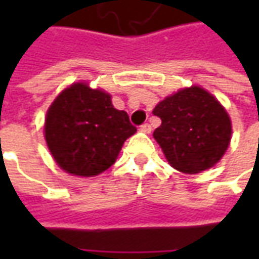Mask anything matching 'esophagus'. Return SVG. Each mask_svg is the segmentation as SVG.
Masks as SVG:
<instances>
[{
	"mask_svg": "<svg viewBox=\"0 0 259 259\" xmlns=\"http://www.w3.org/2000/svg\"><path fill=\"white\" fill-rule=\"evenodd\" d=\"M140 131H143L145 134H150L151 133V125L150 124H143L140 126Z\"/></svg>",
	"mask_w": 259,
	"mask_h": 259,
	"instance_id": "34e87169",
	"label": "esophagus"
}]
</instances>
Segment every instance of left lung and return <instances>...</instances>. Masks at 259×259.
Here are the masks:
<instances>
[{"label":"left lung","mask_w":259,"mask_h":259,"mask_svg":"<svg viewBox=\"0 0 259 259\" xmlns=\"http://www.w3.org/2000/svg\"><path fill=\"white\" fill-rule=\"evenodd\" d=\"M161 119L154 138L176 170L196 174L213 167L231 143V118L200 86L167 96L153 111Z\"/></svg>","instance_id":"8db88e82"}]
</instances>
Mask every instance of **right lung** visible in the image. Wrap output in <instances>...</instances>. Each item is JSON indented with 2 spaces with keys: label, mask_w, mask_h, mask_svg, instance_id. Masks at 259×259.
Returning <instances> with one entry per match:
<instances>
[{
  "label": "right lung",
  "mask_w": 259,
  "mask_h": 259,
  "mask_svg": "<svg viewBox=\"0 0 259 259\" xmlns=\"http://www.w3.org/2000/svg\"><path fill=\"white\" fill-rule=\"evenodd\" d=\"M137 128L111 95L86 83L66 88L50 105L45 121L47 147L66 173L94 177L114 164Z\"/></svg>",
  "instance_id": "add662e5"
}]
</instances>
